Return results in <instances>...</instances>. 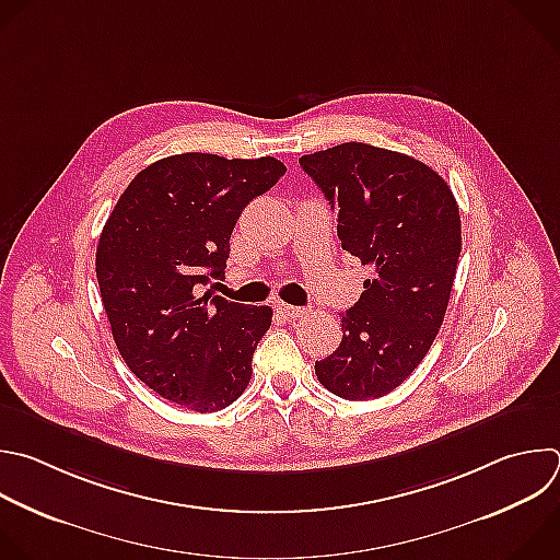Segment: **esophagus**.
<instances>
[{
  "mask_svg": "<svg viewBox=\"0 0 560 560\" xmlns=\"http://www.w3.org/2000/svg\"><path fill=\"white\" fill-rule=\"evenodd\" d=\"M277 310H279V314H283L285 318H299V316H305L307 314V310L305 307H296V305H288V303H281V301H277V305H275Z\"/></svg>",
  "mask_w": 560,
  "mask_h": 560,
  "instance_id": "1",
  "label": "esophagus"
}]
</instances>
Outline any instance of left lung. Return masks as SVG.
Instances as JSON below:
<instances>
[{
  "label": "left lung",
  "mask_w": 560,
  "mask_h": 560,
  "mask_svg": "<svg viewBox=\"0 0 560 560\" xmlns=\"http://www.w3.org/2000/svg\"><path fill=\"white\" fill-rule=\"evenodd\" d=\"M299 164L336 211L342 250L374 272L342 314L340 345L316 360V378L345 400L383 398L413 374L442 327L462 253L455 196L424 162L364 142Z\"/></svg>",
  "instance_id": "left-lung-1"
}]
</instances>
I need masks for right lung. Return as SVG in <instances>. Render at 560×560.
<instances>
[{
	"instance_id": "obj_1",
	"label": "right lung",
	"mask_w": 560,
	"mask_h": 560,
	"mask_svg": "<svg viewBox=\"0 0 560 560\" xmlns=\"http://www.w3.org/2000/svg\"><path fill=\"white\" fill-rule=\"evenodd\" d=\"M285 173L277 158L179 153L142 168L118 198L96 248L114 342L149 389L211 413L248 387L268 305L205 292L224 277L233 229Z\"/></svg>"
}]
</instances>
